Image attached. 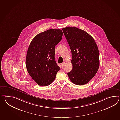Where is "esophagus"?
I'll list each match as a JSON object with an SVG mask.
<instances>
[{"instance_id":"1","label":"esophagus","mask_w":120,"mask_h":120,"mask_svg":"<svg viewBox=\"0 0 120 120\" xmlns=\"http://www.w3.org/2000/svg\"><path fill=\"white\" fill-rule=\"evenodd\" d=\"M64 65H65V63L64 62H63V63H61V65H62V67H63L64 66Z\"/></svg>"}]
</instances>
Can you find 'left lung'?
<instances>
[{
  "instance_id": "1",
  "label": "left lung",
  "mask_w": 120,
  "mask_h": 120,
  "mask_svg": "<svg viewBox=\"0 0 120 120\" xmlns=\"http://www.w3.org/2000/svg\"><path fill=\"white\" fill-rule=\"evenodd\" d=\"M62 30L71 51L73 68L68 75L75 84H86L94 77L99 69L97 45L93 37L83 30L68 27Z\"/></svg>"
}]
</instances>
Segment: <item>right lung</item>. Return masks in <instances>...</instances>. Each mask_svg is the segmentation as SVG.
<instances>
[{
	"instance_id": "right-lung-1",
	"label": "right lung",
	"mask_w": 120,
	"mask_h": 120,
	"mask_svg": "<svg viewBox=\"0 0 120 120\" xmlns=\"http://www.w3.org/2000/svg\"><path fill=\"white\" fill-rule=\"evenodd\" d=\"M61 30L52 29L35 37L27 51L26 66L30 77L39 85H50L60 69L55 61V47L61 40Z\"/></svg>"
}]
</instances>
